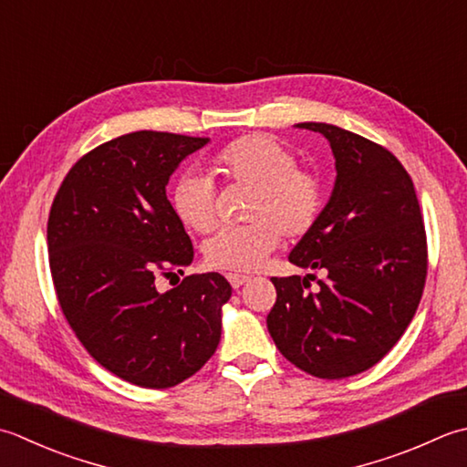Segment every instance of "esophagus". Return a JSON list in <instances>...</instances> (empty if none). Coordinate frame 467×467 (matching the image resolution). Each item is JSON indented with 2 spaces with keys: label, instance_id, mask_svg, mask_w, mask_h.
<instances>
[{
  "label": "esophagus",
  "instance_id": "34e87169",
  "mask_svg": "<svg viewBox=\"0 0 467 467\" xmlns=\"http://www.w3.org/2000/svg\"><path fill=\"white\" fill-rule=\"evenodd\" d=\"M226 279H228V283H231V285H233L234 289H239V287L243 285V283L249 281V277H246V275H239V273H228Z\"/></svg>",
  "mask_w": 467,
  "mask_h": 467
}]
</instances>
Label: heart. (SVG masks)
<instances>
[{"label":"heart","mask_w":467,"mask_h":467,"mask_svg":"<svg viewBox=\"0 0 467 467\" xmlns=\"http://www.w3.org/2000/svg\"><path fill=\"white\" fill-rule=\"evenodd\" d=\"M297 158L277 137L251 133L223 145L208 160V170L224 184L251 188L243 226L218 231L204 243V261L218 271L257 269L285 239H301L317 224L324 186L316 171L296 166ZM178 221L194 233H210L216 223L213 182L184 173L171 190Z\"/></svg>","instance_id":"heart-1"}]
</instances>
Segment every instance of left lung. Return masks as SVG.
Returning <instances> with one entry per match:
<instances>
[{
    "label": "left lung",
    "instance_id": "left-lung-1",
    "mask_svg": "<svg viewBox=\"0 0 467 467\" xmlns=\"http://www.w3.org/2000/svg\"><path fill=\"white\" fill-rule=\"evenodd\" d=\"M297 127L330 141L337 176L289 261L326 277H271L267 327L291 364L336 380L372 368L405 334L425 287L427 234L413 180L387 148L336 125Z\"/></svg>",
    "mask_w": 467,
    "mask_h": 467
}]
</instances>
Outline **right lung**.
Segmentation results:
<instances>
[{
  "label": "right lung",
  "instance_id": "right-lung-1",
  "mask_svg": "<svg viewBox=\"0 0 467 467\" xmlns=\"http://www.w3.org/2000/svg\"><path fill=\"white\" fill-rule=\"evenodd\" d=\"M208 137L135 131L100 143L70 168L48 216V261L64 317L115 377L170 389L221 342L233 287L221 273L188 275L166 294L158 277L194 259L166 196L168 180Z\"/></svg>",
  "mask_w": 467,
  "mask_h": 467
}]
</instances>
